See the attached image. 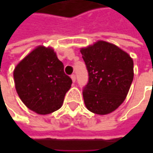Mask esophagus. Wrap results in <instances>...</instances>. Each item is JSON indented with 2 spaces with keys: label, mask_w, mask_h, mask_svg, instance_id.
<instances>
[{
  "label": "esophagus",
  "mask_w": 153,
  "mask_h": 153,
  "mask_svg": "<svg viewBox=\"0 0 153 153\" xmlns=\"http://www.w3.org/2000/svg\"><path fill=\"white\" fill-rule=\"evenodd\" d=\"M71 78H72L73 81H74V82H75V80H76V76H75V74H73L71 75Z\"/></svg>",
  "instance_id": "34e87169"
}]
</instances>
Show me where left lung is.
<instances>
[{"label":"left lung","mask_w":153,"mask_h":153,"mask_svg":"<svg viewBox=\"0 0 153 153\" xmlns=\"http://www.w3.org/2000/svg\"><path fill=\"white\" fill-rule=\"evenodd\" d=\"M88 80L83 88L85 105L90 111L105 115L125 100L134 78V63L130 56L117 46L99 41L81 48Z\"/></svg>","instance_id":"left-lung-1"}]
</instances>
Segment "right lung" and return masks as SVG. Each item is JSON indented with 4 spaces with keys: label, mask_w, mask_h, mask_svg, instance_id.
<instances>
[{
    "label": "right lung",
    "mask_w": 153,
    "mask_h": 153,
    "mask_svg": "<svg viewBox=\"0 0 153 153\" xmlns=\"http://www.w3.org/2000/svg\"><path fill=\"white\" fill-rule=\"evenodd\" d=\"M14 80L22 102L39 114H48L62 106L73 80L50 48L40 46L15 68Z\"/></svg>",
    "instance_id": "right-lung-1"
}]
</instances>
